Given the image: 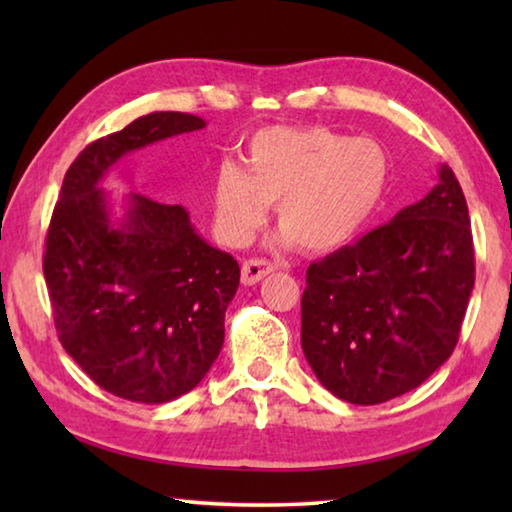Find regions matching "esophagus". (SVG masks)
Returning a JSON list of instances; mask_svg holds the SVG:
<instances>
[{
    "instance_id": "esophagus-1",
    "label": "esophagus",
    "mask_w": 512,
    "mask_h": 512,
    "mask_svg": "<svg viewBox=\"0 0 512 512\" xmlns=\"http://www.w3.org/2000/svg\"><path fill=\"white\" fill-rule=\"evenodd\" d=\"M275 268L277 266L273 262H268V259H246V262L241 264V282L250 287V284H257L268 273H273Z\"/></svg>"
}]
</instances>
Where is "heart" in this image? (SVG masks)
<instances>
[{"label": "heart", "mask_w": 512, "mask_h": 512, "mask_svg": "<svg viewBox=\"0 0 512 512\" xmlns=\"http://www.w3.org/2000/svg\"><path fill=\"white\" fill-rule=\"evenodd\" d=\"M388 183V155L370 137L323 126L266 128L248 142L244 171L223 164L214 183V221L244 246L277 203L284 239L311 253L341 248L377 212Z\"/></svg>", "instance_id": "b5f03b06"}]
</instances>
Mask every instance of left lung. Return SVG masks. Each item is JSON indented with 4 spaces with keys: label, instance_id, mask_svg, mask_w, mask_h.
<instances>
[{
    "label": "left lung",
    "instance_id": "1",
    "mask_svg": "<svg viewBox=\"0 0 512 512\" xmlns=\"http://www.w3.org/2000/svg\"><path fill=\"white\" fill-rule=\"evenodd\" d=\"M472 287L470 214L443 164L422 201L307 268L302 352L339 400L388 402L452 357Z\"/></svg>",
    "mask_w": 512,
    "mask_h": 512
}]
</instances>
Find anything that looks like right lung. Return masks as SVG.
I'll use <instances>...</instances> for the list:
<instances>
[{
  "mask_svg": "<svg viewBox=\"0 0 512 512\" xmlns=\"http://www.w3.org/2000/svg\"><path fill=\"white\" fill-rule=\"evenodd\" d=\"M203 126L187 112H151L88 144L51 214L42 271L58 339L94 384L131 402H171L207 375L239 264L196 235L183 205L131 194L112 223L99 180L121 155Z\"/></svg>",
  "mask_w": 512,
  "mask_h": 512,
  "instance_id": "obj_1",
  "label": "right lung"
}]
</instances>
